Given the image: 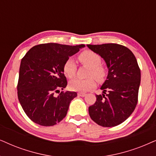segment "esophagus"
Listing matches in <instances>:
<instances>
[{"label": "esophagus", "instance_id": "1", "mask_svg": "<svg viewBox=\"0 0 156 156\" xmlns=\"http://www.w3.org/2000/svg\"><path fill=\"white\" fill-rule=\"evenodd\" d=\"M78 96H80V97H84V96H86V93H78Z\"/></svg>", "mask_w": 156, "mask_h": 156}]
</instances>
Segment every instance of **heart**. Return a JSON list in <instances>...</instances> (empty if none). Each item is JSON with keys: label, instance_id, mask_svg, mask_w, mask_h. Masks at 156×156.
Returning a JSON list of instances; mask_svg holds the SVG:
<instances>
[{"label": "heart", "instance_id": "b5f03b06", "mask_svg": "<svg viewBox=\"0 0 156 156\" xmlns=\"http://www.w3.org/2000/svg\"><path fill=\"white\" fill-rule=\"evenodd\" d=\"M78 59L83 66L89 68L87 76L90 78L86 79H75L70 82L69 87L72 90L86 92L93 88L95 86L93 77L98 81H102L104 79L106 71L101 63V57L97 53L91 51H85L78 55ZM63 73L68 78L75 76L77 70L76 64L72 58H68L63 65Z\"/></svg>", "mask_w": 156, "mask_h": 156}]
</instances>
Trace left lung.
Segmentation results:
<instances>
[{
  "label": "left lung",
  "mask_w": 156,
  "mask_h": 156,
  "mask_svg": "<svg viewBox=\"0 0 156 156\" xmlns=\"http://www.w3.org/2000/svg\"><path fill=\"white\" fill-rule=\"evenodd\" d=\"M106 63L108 73L96 95V101L88 108L90 117L103 127H113L127 119L138 103L140 70L130 51L115 43L87 45ZM107 93H106V92Z\"/></svg>",
  "instance_id": "8db88e82"
}]
</instances>
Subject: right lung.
Returning a JSON list of instances; mask_svg holds the SVG:
<instances>
[{"instance_id": "1", "label": "right lung", "mask_w": 156, "mask_h": 156, "mask_svg": "<svg viewBox=\"0 0 156 156\" xmlns=\"http://www.w3.org/2000/svg\"><path fill=\"white\" fill-rule=\"evenodd\" d=\"M85 45L45 43L33 47L20 62L17 86L19 102L28 117L43 126H54L67 114L76 92H60L67 86L63 65Z\"/></svg>"}]
</instances>
